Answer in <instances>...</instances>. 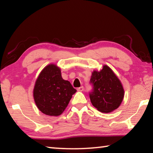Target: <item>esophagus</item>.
<instances>
[{
  "instance_id": "esophagus-1",
  "label": "esophagus",
  "mask_w": 153,
  "mask_h": 153,
  "mask_svg": "<svg viewBox=\"0 0 153 153\" xmlns=\"http://www.w3.org/2000/svg\"><path fill=\"white\" fill-rule=\"evenodd\" d=\"M84 89V87L83 86H81L80 87H78L77 88V91H83Z\"/></svg>"
}]
</instances>
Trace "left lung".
<instances>
[{
    "label": "left lung",
    "mask_w": 153,
    "mask_h": 153,
    "mask_svg": "<svg viewBox=\"0 0 153 153\" xmlns=\"http://www.w3.org/2000/svg\"><path fill=\"white\" fill-rule=\"evenodd\" d=\"M92 89L89 97L99 111L108 113L118 108L124 96L122 83L112 70L104 66L100 71H94L90 79Z\"/></svg>",
    "instance_id": "8db88e82"
}]
</instances>
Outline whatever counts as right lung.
<instances>
[{
	"mask_svg": "<svg viewBox=\"0 0 153 153\" xmlns=\"http://www.w3.org/2000/svg\"><path fill=\"white\" fill-rule=\"evenodd\" d=\"M76 92L68 81L62 79L60 69L50 64L42 70L35 82L33 97L40 111L48 116L60 115Z\"/></svg>",
	"mask_w": 153,
	"mask_h": 153,
	"instance_id": "1",
	"label": "right lung"
}]
</instances>
